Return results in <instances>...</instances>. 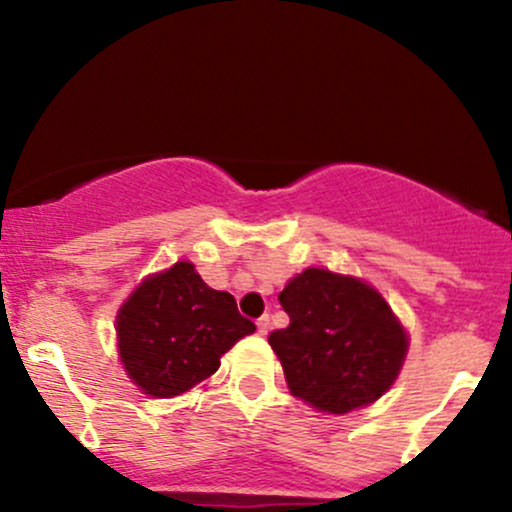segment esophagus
I'll use <instances>...</instances> for the list:
<instances>
[{"label": "esophagus", "instance_id": "esophagus-1", "mask_svg": "<svg viewBox=\"0 0 512 512\" xmlns=\"http://www.w3.org/2000/svg\"><path fill=\"white\" fill-rule=\"evenodd\" d=\"M269 327H272V320H269V315H262L260 320H257V332L267 334Z\"/></svg>", "mask_w": 512, "mask_h": 512}]
</instances>
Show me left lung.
<instances>
[{
	"instance_id": "left-lung-1",
	"label": "left lung",
	"mask_w": 512,
	"mask_h": 512,
	"mask_svg": "<svg viewBox=\"0 0 512 512\" xmlns=\"http://www.w3.org/2000/svg\"><path fill=\"white\" fill-rule=\"evenodd\" d=\"M289 327L269 334L296 397L346 414L395 383L407 334L373 286L327 269H305L279 293Z\"/></svg>"
}]
</instances>
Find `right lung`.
Returning <instances> with one entry per match:
<instances>
[{
    "instance_id": "obj_1",
    "label": "right lung",
    "mask_w": 512,
    "mask_h": 512,
    "mask_svg": "<svg viewBox=\"0 0 512 512\" xmlns=\"http://www.w3.org/2000/svg\"><path fill=\"white\" fill-rule=\"evenodd\" d=\"M252 332L255 322L238 313L236 298L209 289L190 262L146 279L117 315L122 363L151 397H175L207 380Z\"/></svg>"
}]
</instances>
